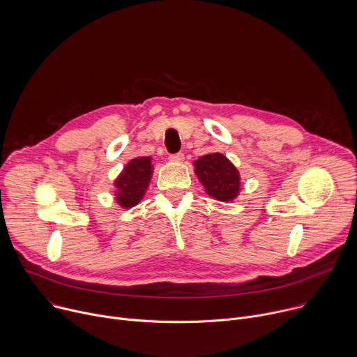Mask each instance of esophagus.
<instances>
[{
    "mask_svg": "<svg viewBox=\"0 0 357 357\" xmlns=\"http://www.w3.org/2000/svg\"><path fill=\"white\" fill-rule=\"evenodd\" d=\"M169 160H171L172 162H182V161L185 160V155L182 154V152H178V154H172V155L169 157Z\"/></svg>",
    "mask_w": 357,
    "mask_h": 357,
    "instance_id": "esophagus-1",
    "label": "esophagus"
}]
</instances>
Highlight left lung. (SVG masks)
<instances>
[{"label":"left lung","mask_w":357,"mask_h":357,"mask_svg":"<svg viewBox=\"0 0 357 357\" xmlns=\"http://www.w3.org/2000/svg\"><path fill=\"white\" fill-rule=\"evenodd\" d=\"M195 174L205 192L216 200H234L241 189L238 169L220 152L199 157L195 162Z\"/></svg>","instance_id":"8db88e82"}]
</instances>
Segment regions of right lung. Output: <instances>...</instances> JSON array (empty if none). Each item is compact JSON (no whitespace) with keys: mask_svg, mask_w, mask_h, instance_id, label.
I'll list each match as a JSON object with an SVG mask.
<instances>
[{"mask_svg":"<svg viewBox=\"0 0 357 357\" xmlns=\"http://www.w3.org/2000/svg\"><path fill=\"white\" fill-rule=\"evenodd\" d=\"M151 157H137L131 160L114 181V199L123 209L134 208L142 200L152 176L154 167Z\"/></svg>","mask_w":357,"mask_h":357,"instance_id":"obj_1","label":"right lung"}]
</instances>
